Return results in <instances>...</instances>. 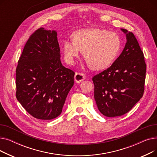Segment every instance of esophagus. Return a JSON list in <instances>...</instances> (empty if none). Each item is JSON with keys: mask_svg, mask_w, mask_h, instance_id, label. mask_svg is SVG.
I'll return each instance as SVG.
<instances>
[{"mask_svg": "<svg viewBox=\"0 0 157 157\" xmlns=\"http://www.w3.org/2000/svg\"><path fill=\"white\" fill-rule=\"evenodd\" d=\"M85 78L86 76L83 73L76 72L75 76H74V80H75V81L77 82V83H80L81 81H83L85 79Z\"/></svg>", "mask_w": 157, "mask_h": 157, "instance_id": "34e87169", "label": "esophagus"}]
</instances>
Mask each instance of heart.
I'll use <instances>...</instances> for the list:
<instances>
[{
  "label": "heart",
  "mask_w": 157,
  "mask_h": 157,
  "mask_svg": "<svg viewBox=\"0 0 157 157\" xmlns=\"http://www.w3.org/2000/svg\"><path fill=\"white\" fill-rule=\"evenodd\" d=\"M73 40L63 41V52L67 63L72 64L83 51V56L92 69L108 67L116 59L121 48V40L116 33L101 29H81L72 34Z\"/></svg>",
  "instance_id": "b5f03b06"
}]
</instances>
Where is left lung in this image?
Listing matches in <instances>:
<instances>
[{"mask_svg":"<svg viewBox=\"0 0 157 157\" xmlns=\"http://www.w3.org/2000/svg\"><path fill=\"white\" fill-rule=\"evenodd\" d=\"M127 43L113 63L92 78L98 109L107 117L128 113L144 94L146 64L132 32L121 29Z\"/></svg>","mask_w":157,"mask_h":157,"instance_id":"left-lung-1","label":"left lung"}]
</instances>
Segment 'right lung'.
<instances>
[{
    "label": "right lung",
    "mask_w": 157,
    "mask_h": 157,
    "mask_svg": "<svg viewBox=\"0 0 157 157\" xmlns=\"http://www.w3.org/2000/svg\"><path fill=\"white\" fill-rule=\"evenodd\" d=\"M55 30L40 27L30 36L16 69V97L33 117L52 120L61 114L74 72L60 62Z\"/></svg>",
    "instance_id": "add662e5"
}]
</instances>
